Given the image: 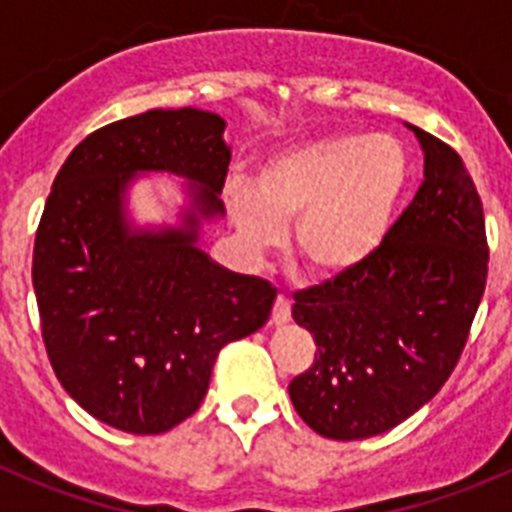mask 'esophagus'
<instances>
[{
  "instance_id": "34e87169",
  "label": "esophagus",
  "mask_w": 512,
  "mask_h": 512,
  "mask_svg": "<svg viewBox=\"0 0 512 512\" xmlns=\"http://www.w3.org/2000/svg\"><path fill=\"white\" fill-rule=\"evenodd\" d=\"M289 318H292V307H289V300L287 297L279 295L277 302H274V312H271V323L284 325V323H289Z\"/></svg>"
}]
</instances>
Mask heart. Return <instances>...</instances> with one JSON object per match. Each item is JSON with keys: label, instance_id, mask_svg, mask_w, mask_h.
<instances>
[{"label": "heart", "instance_id": "b5f03b06", "mask_svg": "<svg viewBox=\"0 0 512 512\" xmlns=\"http://www.w3.org/2000/svg\"><path fill=\"white\" fill-rule=\"evenodd\" d=\"M410 156L392 135H330L271 153L253 184L230 182L225 210L251 253L282 246L295 223V251L315 282L364 269L390 235Z\"/></svg>", "mask_w": 512, "mask_h": 512}]
</instances>
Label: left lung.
Instances as JSON below:
<instances>
[{"label": "left lung", "instance_id": "obj_1", "mask_svg": "<svg viewBox=\"0 0 512 512\" xmlns=\"http://www.w3.org/2000/svg\"><path fill=\"white\" fill-rule=\"evenodd\" d=\"M408 130L423 148L415 200L364 269L297 292L292 307L318 354L289 397L312 431L336 441L379 436L431 402L485 295L490 256L472 176L454 148Z\"/></svg>", "mask_w": 512, "mask_h": 512}]
</instances>
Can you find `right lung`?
Instances as JSON below:
<instances>
[{"label":"right lung","mask_w":512,"mask_h":512,"mask_svg":"<svg viewBox=\"0 0 512 512\" xmlns=\"http://www.w3.org/2000/svg\"><path fill=\"white\" fill-rule=\"evenodd\" d=\"M215 112L148 110L71 151L45 202L33 287L48 359L81 408L117 431L156 436L205 400L220 348L264 328L277 289L202 251L225 215L230 146ZM184 178L174 224L140 226V175Z\"/></svg>","instance_id":"1"}]
</instances>
